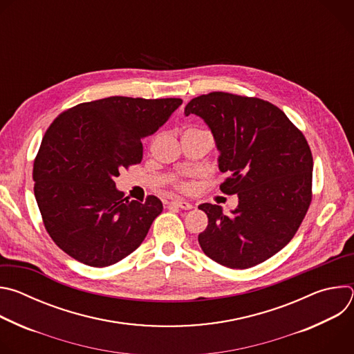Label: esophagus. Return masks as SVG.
<instances>
[{
  "instance_id": "obj_1",
  "label": "esophagus",
  "mask_w": 354,
  "mask_h": 354,
  "mask_svg": "<svg viewBox=\"0 0 354 354\" xmlns=\"http://www.w3.org/2000/svg\"><path fill=\"white\" fill-rule=\"evenodd\" d=\"M171 205L175 206V207H179V209H182V210H190V209H193V206L189 203V201L182 200V198H175V200H172Z\"/></svg>"
}]
</instances>
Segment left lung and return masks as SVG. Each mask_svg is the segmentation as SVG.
<instances>
[{"instance_id":"left-lung-1","label":"left lung","mask_w":354,"mask_h":354,"mask_svg":"<svg viewBox=\"0 0 354 354\" xmlns=\"http://www.w3.org/2000/svg\"><path fill=\"white\" fill-rule=\"evenodd\" d=\"M205 120L218 149L220 186L238 206L203 203L209 217L198 243L214 262L248 269L272 258L295 235L311 203L313 154L283 111L259 97L212 92L193 97L185 116Z\"/></svg>"}]
</instances>
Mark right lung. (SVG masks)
<instances>
[{"instance_id":"1","label":"right lung","mask_w":354,"mask_h":354,"mask_svg":"<svg viewBox=\"0 0 354 354\" xmlns=\"http://www.w3.org/2000/svg\"><path fill=\"white\" fill-rule=\"evenodd\" d=\"M180 105L179 97L111 96L63 112L47 129L33 164L35 197L48 235L67 255L105 268L141 245L162 203L124 197L115 178L141 161V140Z\"/></svg>"}]
</instances>
